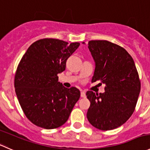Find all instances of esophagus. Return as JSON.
<instances>
[{"label":"esophagus","instance_id":"esophagus-1","mask_svg":"<svg viewBox=\"0 0 150 150\" xmlns=\"http://www.w3.org/2000/svg\"><path fill=\"white\" fill-rule=\"evenodd\" d=\"M81 98H85L86 97V93L84 91H81Z\"/></svg>","mask_w":150,"mask_h":150}]
</instances>
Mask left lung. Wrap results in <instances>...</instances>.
Returning a JSON list of instances; mask_svg holds the SVG:
<instances>
[{
  "instance_id": "1",
  "label": "left lung",
  "mask_w": 150,
  "mask_h": 150,
  "mask_svg": "<svg viewBox=\"0 0 150 150\" xmlns=\"http://www.w3.org/2000/svg\"><path fill=\"white\" fill-rule=\"evenodd\" d=\"M88 48L96 63L92 82L100 81L106 87L103 93H86L90 102L87 120L99 130H113L134 112L141 90L139 74L132 57L120 46L94 40L89 41Z\"/></svg>"
}]
</instances>
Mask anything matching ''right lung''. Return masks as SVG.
<instances>
[{
	"mask_svg": "<svg viewBox=\"0 0 150 150\" xmlns=\"http://www.w3.org/2000/svg\"><path fill=\"white\" fill-rule=\"evenodd\" d=\"M80 45L54 38L33 43L22 57L14 76V87L25 116L45 129L60 127L68 120L80 97L76 87L66 88L57 74Z\"/></svg>",
	"mask_w": 150,
	"mask_h": 150,
	"instance_id": "right-lung-1",
	"label": "right lung"
}]
</instances>
